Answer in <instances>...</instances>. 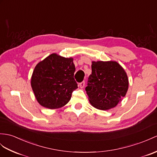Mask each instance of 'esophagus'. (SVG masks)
<instances>
[{
	"mask_svg": "<svg viewBox=\"0 0 157 157\" xmlns=\"http://www.w3.org/2000/svg\"><path fill=\"white\" fill-rule=\"evenodd\" d=\"M85 81H82V82H81V83H79V86H80V88H81V89H82V88H84V86H85Z\"/></svg>",
	"mask_w": 157,
	"mask_h": 157,
	"instance_id": "34e87169",
	"label": "esophagus"
}]
</instances>
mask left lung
<instances>
[{
	"instance_id": "1",
	"label": "left lung",
	"mask_w": 157,
	"mask_h": 157,
	"mask_svg": "<svg viewBox=\"0 0 157 157\" xmlns=\"http://www.w3.org/2000/svg\"><path fill=\"white\" fill-rule=\"evenodd\" d=\"M92 74L85 88L91 105L106 110L119 103L128 89V79L124 68L116 61H93Z\"/></svg>"
}]
</instances>
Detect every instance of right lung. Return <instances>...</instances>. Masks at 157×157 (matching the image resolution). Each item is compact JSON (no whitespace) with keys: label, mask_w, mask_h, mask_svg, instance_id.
<instances>
[{"label":"right lung","mask_w":157,"mask_h":157,"mask_svg":"<svg viewBox=\"0 0 157 157\" xmlns=\"http://www.w3.org/2000/svg\"><path fill=\"white\" fill-rule=\"evenodd\" d=\"M75 71L73 58H65L56 53L38 63L30 81L38 102L49 109L66 105L72 92L78 88L74 79Z\"/></svg>","instance_id":"right-lung-1"}]
</instances>
